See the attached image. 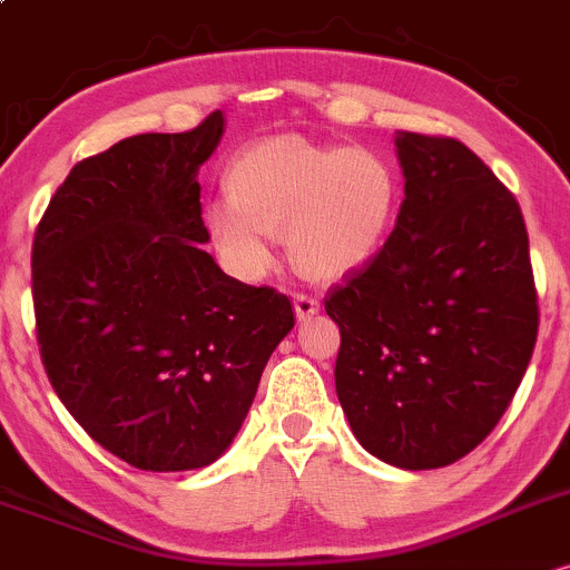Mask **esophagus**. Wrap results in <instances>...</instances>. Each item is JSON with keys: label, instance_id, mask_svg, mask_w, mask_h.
I'll use <instances>...</instances> for the list:
<instances>
[{"label": "esophagus", "instance_id": "34e87169", "mask_svg": "<svg viewBox=\"0 0 570 570\" xmlns=\"http://www.w3.org/2000/svg\"><path fill=\"white\" fill-rule=\"evenodd\" d=\"M293 306H296V317L298 320H309L312 315H317V312H320L317 298L304 296V293H296V296H293Z\"/></svg>", "mask_w": 570, "mask_h": 570}]
</instances>
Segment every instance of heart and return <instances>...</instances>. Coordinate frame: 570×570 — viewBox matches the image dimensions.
Returning a JSON list of instances; mask_svg holds the SVG:
<instances>
[{
  "label": "heart",
  "mask_w": 570,
  "mask_h": 570,
  "mask_svg": "<svg viewBox=\"0 0 570 570\" xmlns=\"http://www.w3.org/2000/svg\"><path fill=\"white\" fill-rule=\"evenodd\" d=\"M228 202H213L204 223L217 253L242 277H261L274 239L304 277L336 283L385 245L399 209V171L374 147L315 145L296 134L261 139L228 164Z\"/></svg>",
  "instance_id": "obj_1"
}]
</instances>
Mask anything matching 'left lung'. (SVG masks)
<instances>
[{
	"label": "left lung",
	"mask_w": 570,
	"mask_h": 570,
	"mask_svg": "<svg viewBox=\"0 0 570 570\" xmlns=\"http://www.w3.org/2000/svg\"><path fill=\"white\" fill-rule=\"evenodd\" d=\"M404 202L385 247L325 298L336 395L395 469L469 455L514 399L539 334L520 204L450 137L395 131Z\"/></svg>",
	"instance_id": "obj_1"
}]
</instances>
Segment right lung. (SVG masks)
Here are the masks:
<instances>
[{
    "mask_svg": "<svg viewBox=\"0 0 570 570\" xmlns=\"http://www.w3.org/2000/svg\"><path fill=\"white\" fill-rule=\"evenodd\" d=\"M226 131L137 134L72 166L31 247L37 342L61 404L142 471L232 446L293 306L228 277L202 245L199 169Z\"/></svg>",
    "mask_w": 570,
    "mask_h": 570,
    "instance_id": "1",
    "label": "right lung"
}]
</instances>
